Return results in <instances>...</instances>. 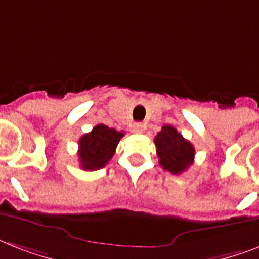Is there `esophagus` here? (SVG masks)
<instances>
[{
    "mask_svg": "<svg viewBox=\"0 0 259 259\" xmlns=\"http://www.w3.org/2000/svg\"><path fill=\"white\" fill-rule=\"evenodd\" d=\"M132 130H133L134 133L141 134V133H144V130H145V125H144V123H140V122H138V123H134L133 127H132Z\"/></svg>",
    "mask_w": 259,
    "mask_h": 259,
    "instance_id": "1",
    "label": "esophagus"
}]
</instances>
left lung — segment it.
I'll use <instances>...</instances> for the list:
<instances>
[{"label":"left lung","mask_w":259,"mask_h":259,"mask_svg":"<svg viewBox=\"0 0 259 259\" xmlns=\"http://www.w3.org/2000/svg\"><path fill=\"white\" fill-rule=\"evenodd\" d=\"M160 165L173 175L187 170L193 164L195 148L173 126H162L154 137Z\"/></svg>","instance_id":"obj_1"}]
</instances>
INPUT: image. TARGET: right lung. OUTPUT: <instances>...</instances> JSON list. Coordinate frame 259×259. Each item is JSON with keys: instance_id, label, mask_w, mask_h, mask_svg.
Listing matches in <instances>:
<instances>
[{"instance_id": "obj_1", "label": "right lung", "mask_w": 259, "mask_h": 259, "mask_svg": "<svg viewBox=\"0 0 259 259\" xmlns=\"http://www.w3.org/2000/svg\"><path fill=\"white\" fill-rule=\"evenodd\" d=\"M125 134L122 132L97 125L90 133L83 134L79 140V161L84 170L101 169L111 160L118 142Z\"/></svg>"}]
</instances>
